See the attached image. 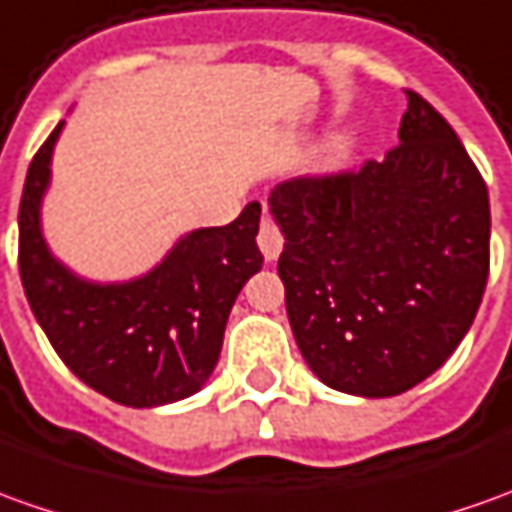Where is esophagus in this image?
<instances>
[{"instance_id": "34e87169", "label": "esophagus", "mask_w": 512, "mask_h": 512, "mask_svg": "<svg viewBox=\"0 0 512 512\" xmlns=\"http://www.w3.org/2000/svg\"><path fill=\"white\" fill-rule=\"evenodd\" d=\"M257 246H260V252L266 260H277L280 252H283V232L280 227L271 221L269 215L260 221V232H257Z\"/></svg>"}]
</instances>
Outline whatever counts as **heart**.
Segmentation results:
<instances>
[{"mask_svg":"<svg viewBox=\"0 0 512 512\" xmlns=\"http://www.w3.org/2000/svg\"><path fill=\"white\" fill-rule=\"evenodd\" d=\"M353 151H356V134L350 128H342L325 142L322 162H325V168H342L344 162L353 156Z\"/></svg>","mask_w":512,"mask_h":512,"instance_id":"1","label":"heart"}]
</instances>
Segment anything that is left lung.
<instances>
[{
    "mask_svg": "<svg viewBox=\"0 0 512 512\" xmlns=\"http://www.w3.org/2000/svg\"><path fill=\"white\" fill-rule=\"evenodd\" d=\"M409 106L384 162L277 184L285 311L314 375L392 398L437 373L474 325L490 266L488 187L431 103Z\"/></svg>",
    "mask_w": 512,
    "mask_h": 512,
    "instance_id": "left-lung-1",
    "label": "left lung"
}]
</instances>
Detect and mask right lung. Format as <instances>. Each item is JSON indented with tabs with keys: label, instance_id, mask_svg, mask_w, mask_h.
<instances>
[{
	"label": "right lung",
	"instance_id": "obj_1",
	"mask_svg": "<svg viewBox=\"0 0 512 512\" xmlns=\"http://www.w3.org/2000/svg\"><path fill=\"white\" fill-rule=\"evenodd\" d=\"M61 131L64 120L33 156L19 207V271L38 325L66 367L114 403L154 409L190 398L218 364L241 288L263 266L260 204L227 227L182 235L134 280H86L52 255L41 229Z\"/></svg>",
	"mask_w": 512,
	"mask_h": 512
}]
</instances>
